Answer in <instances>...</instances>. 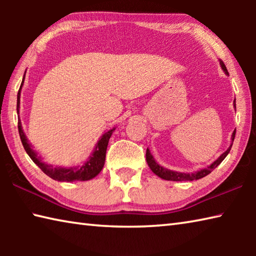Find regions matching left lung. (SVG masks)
I'll return each mask as SVG.
<instances>
[{"label":"left lung","instance_id":"8db88e82","mask_svg":"<svg viewBox=\"0 0 256 256\" xmlns=\"http://www.w3.org/2000/svg\"><path fill=\"white\" fill-rule=\"evenodd\" d=\"M220 66H222V68L224 70V72L228 74V71H227V68L224 66V63L222 60H220ZM234 107L236 108V99L234 100ZM235 133L236 131H234L232 136V144L229 148L224 151V152L220 156V157L216 160V162H212L210 166H208L206 168H203L201 170H198L196 172H174V170H167V168H164L160 166L159 164L156 162V160L154 159L152 154H150V150L146 149V162H148L150 170H152V172H154L156 175L159 176L160 178L162 180H174V182H182V180H200L202 177H204L206 175H209L210 172L214 170L216 166H219L220 164H222V160L227 157V154H229V151L232 149V142H234V138H235Z\"/></svg>","mask_w":256,"mask_h":256}]
</instances>
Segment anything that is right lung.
<instances>
[{"instance_id": "right-lung-1", "label": "right lung", "mask_w": 256, "mask_h": 256, "mask_svg": "<svg viewBox=\"0 0 256 256\" xmlns=\"http://www.w3.org/2000/svg\"><path fill=\"white\" fill-rule=\"evenodd\" d=\"M24 80V76L22 82H21L20 89L18 92V97H16V112L19 114L20 110V92L21 88H22ZM18 128H19V136L21 138V142H22V146L26 150V152L32 158V162L37 164L40 170L45 172L47 176H50V178L60 182H76V180H92L94 177H96L99 172H102L104 164H105V158H106V150L108 146V141L112 136V133L115 131V128H112L110 131L105 132L99 138L98 144H96V148L94 149V152L90 156L89 159L86 160L84 164H82L81 166H76V167H68V168H63V167H53L52 164H45L42 162V158L37 154L36 151H34L32 146L27 140V136L22 130V125H21V120H18Z\"/></svg>"}]
</instances>
